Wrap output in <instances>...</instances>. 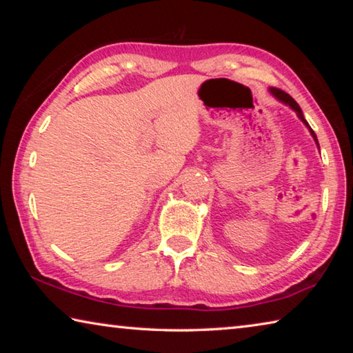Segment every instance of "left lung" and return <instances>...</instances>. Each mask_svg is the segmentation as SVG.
Masks as SVG:
<instances>
[{"instance_id": "8db88e82", "label": "left lung", "mask_w": 353, "mask_h": 353, "mask_svg": "<svg viewBox=\"0 0 353 353\" xmlns=\"http://www.w3.org/2000/svg\"><path fill=\"white\" fill-rule=\"evenodd\" d=\"M270 92L274 94V97H276L279 101H282L283 104H286V105H290L292 110H294L296 113H297V117H299V119H301V121L305 124V126L308 128V130H310V134H312V137L314 139V141H316V145H318V148H319V143H318V139H316V134L313 132V129L308 126V123H307V119L303 118V113H302V110H301V107H299V104L296 103L294 99H292L288 93H285L283 90H280V88H276V87H271L270 88Z\"/></svg>"}]
</instances>
